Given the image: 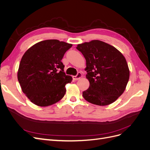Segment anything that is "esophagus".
Instances as JSON below:
<instances>
[{
    "label": "esophagus",
    "instance_id": "esophagus-1",
    "mask_svg": "<svg viewBox=\"0 0 150 150\" xmlns=\"http://www.w3.org/2000/svg\"><path fill=\"white\" fill-rule=\"evenodd\" d=\"M81 78H82V73H81V72H78V74H77L76 76H72V78H73V79L75 80V81L79 80Z\"/></svg>",
    "mask_w": 150,
    "mask_h": 150
}]
</instances>
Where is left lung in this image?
Masks as SVG:
<instances>
[{
    "mask_svg": "<svg viewBox=\"0 0 150 150\" xmlns=\"http://www.w3.org/2000/svg\"><path fill=\"white\" fill-rule=\"evenodd\" d=\"M86 61L89 88L83 93L86 101L98 106L114 103L124 93L129 78L125 57L111 45L99 40L78 45Z\"/></svg>",
    "mask_w": 150,
    "mask_h": 150,
    "instance_id": "obj_1",
    "label": "left lung"
}]
</instances>
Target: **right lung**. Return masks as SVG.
<instances>
[{"label": "right lung", "instance_id": "obj_1", "mask_svg": "<svg viewBox=\"0 0 150 150\" xmlns=\"http://www.w3.org/2000/svg\"><path fill=\"white\" fill-rule=\"evenodd\" d=\"M72 45L57 39L35 44L22 56L17 79L22 92L33 104L46 107L59 101L72 77L66 75L61 62Z\"/></svg>", "mask_w": 150, "mask_h": 150}]
</instances>
